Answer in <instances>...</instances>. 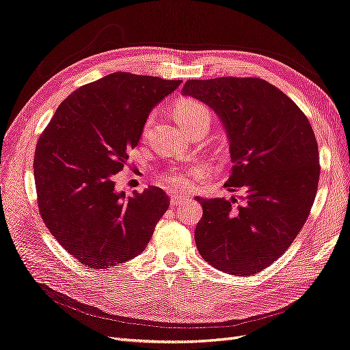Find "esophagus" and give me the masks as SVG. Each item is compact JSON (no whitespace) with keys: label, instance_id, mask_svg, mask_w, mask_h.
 <instances>
[{"label":"esophagus","instance_id":"esophagus-1","mask_svg":"<svg viewBox=\"0 0 350 350\" xmlns=\"http://www.w3.org/2000/svg\"><path fill=\"white\" fill-rule=\"evenodd\" d=\"M189 200V196L187 195H173L172 198H170V203H172V206H180V204H183L185 202H187Z\"/></svg>","mask_w":350,"mask_h":350}]
</instances>
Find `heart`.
Here are the masks:
<instances>
[{"instance_id": "b5f03b06", "label": "heart", "mask_w": 350, "mask_h": 350, "mask_svg": "<svg viewBox=\"0 0 350 350\" xmlns=\"http://www.w3.org/2000/svg\"><path fill=\"white\" fill-rule=\"evenodd\" d=\"M176 118L182 122L185 126H189L193 121H195L198 116L200 115H209V109L208 107L204 105L203 102L198 100V99H191V98H183L180 99L176 103ZM154 116L150 115L146 124H144V129L142 133H147L151 124H152ZM199 174L198 168H172L165 176H163V180L168 185H172L173 187H185V186H190L193 182H195L196 177Z\"/></svg>"}]
</instances>
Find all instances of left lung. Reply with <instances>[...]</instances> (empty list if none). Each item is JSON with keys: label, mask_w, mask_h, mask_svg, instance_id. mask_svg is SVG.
Segmentation results:
<instances>
[{"label": "left lung", "mask_w": 350, "mask_h": 350, "mask_svg": "<svg viewBox=\"0 0 350 350\" xmlns=\"http://www.w3.org/2000/svg\"><path fill=\"white\" fill-rule=\"evenodd\" d=\"M183 94L208 105L229 137L241 198L202 199L195 230L206 262L230 275L261 273L286 252L312 211L320 178L319 147L304 112L260 77L187 81Z\"/></svg>", "instance_id": "obj_1"}]
</instances>
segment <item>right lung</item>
Returning a JSON list of instances; mask_svg holds the SVG:
<instances>
[{
	"label": "right lung",
	"instance_id": "right-lung-1",
	"mask_svg": "<svg viewBox=\"0 0 350 350\" xmlns=\"http://www.w3.org/2000/svg\"><path fill=\"white\" fill-rule=\"evenodd\" d=\"M182 81L115 72L81 86L56 109L34 152L38 212L82 265L111 268L146 250L170 206L160 187L115 190L152 107Z\"/></svg>",
	"mask_w": 350,
	"mask_h": 350
}]
</instances>
